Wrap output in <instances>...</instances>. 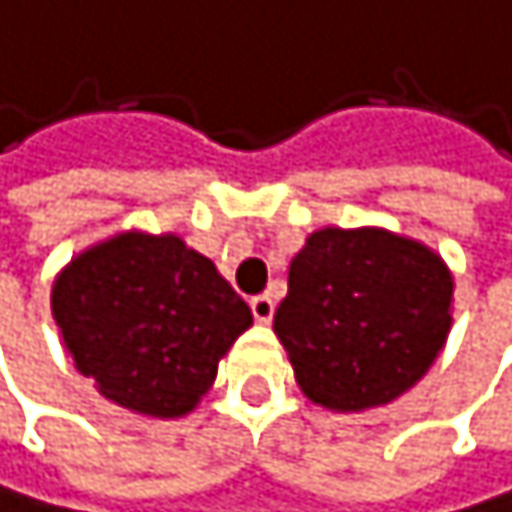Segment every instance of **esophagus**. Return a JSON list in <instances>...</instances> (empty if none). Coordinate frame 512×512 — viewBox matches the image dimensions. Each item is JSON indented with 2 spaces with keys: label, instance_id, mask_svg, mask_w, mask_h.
<instances>
[{
  "label": "esophagus",
  "instance_id": "esophagus-1",
  "mask_svg": "<svg viewBox=\"0 0 512 512\" xmlns=\"http://www.w3.org/2000/svg\"><path fill=\"white\" fill-rule=\"evenodd\" d=\"M273 311H276V304H273L270 295H254L251 298V314H254V320H258V323H270Z\"/></svg>",
  "mask_w": 512,
  "mask_h": 512
}]
</instances>
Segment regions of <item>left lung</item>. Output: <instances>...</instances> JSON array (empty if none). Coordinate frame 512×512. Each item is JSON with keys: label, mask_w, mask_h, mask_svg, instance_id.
<instances>
[{"label": "left lung", "mask_w": 512, "mask_h": 512, "mask_svg": "<svg viewBox=\"0 0 512 512\" xmlns=\"http://www.w3.org/2000/svg\"><path fill=\"white\" fill-rule=\"evenodd\" d=\"M451 301L454 276L423 242L326 226L292 258L273 332L314 404L367 410L426 376L448 342Z\"/></svg>", "instance_id": "obj_1"}]
</instances>
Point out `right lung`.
<instances>
[{"label": "right lung", "instance_id": "add662e5", "mask_svg": "<svg viewBox=\"0 0 512 512\" xmlns=\"http://www.w3.org/2000/svg\"><path fill=\"white\" fill-rule=\"evenodd\" d=\"M74 367L133 413L186 416L251 326L248 304L180 236L120 233L86 248L52 286Z\"/></svg>", "mask_w": 512, "mask_h": 512}]
</instances>
